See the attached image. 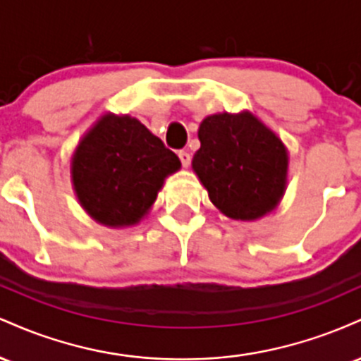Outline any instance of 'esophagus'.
Wrapping results in <instances>:
<instances>
[{"instance_id": "1", "label": "esophagus", "mask_w": 361, "mask_h": 361, "mask_svg": "<svg viewBox=\"0 0 361 361\" xmlns=\"http://www.w3.org/2000/svg\"><path fill=\"white\" fill-rule=\"evenodd\" d=\"M178 156H180L181 164H183L185 168H188L190 161H192V157H190V152H186V151H180V152H178Z\"/></svg>"}]
</instances>
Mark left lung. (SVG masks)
<instances>
[{
  "instance_id": "obj_1",
  "label": "left lung",
  "mask_w": 361,
  "mask_h": 361,
  "mask_svg": "<svg viewBox=\"0 0 361 361\" xmlns=\"http://www.w3.org/2000/svg\"><path fill=\"white\" fill-rule=\"evenodd\" d=\"M198 139L193 171L224 215L255 221L275 209L288 168L287 149L275 132L250 111L219 114L200 123Z\"/></svg>"
}]
</instances>
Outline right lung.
<instances>
[{"label":"right lung","mask_w":361,"mask_h":361,"mask_svg":"<svg viewBox=\"0 0 361 361\" xmlns=\"http://www.w3.org/2000/svg\"><path fill=\"white\" fill-rule=\"evenodd\" d=\"M180 159L137 118L103 115L73 156V185L82 209L109 227L137 224Z\"/></svg>","instance_id":"1"}]
</instances>
